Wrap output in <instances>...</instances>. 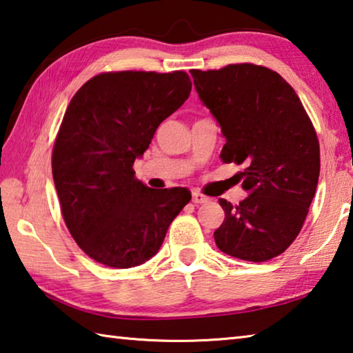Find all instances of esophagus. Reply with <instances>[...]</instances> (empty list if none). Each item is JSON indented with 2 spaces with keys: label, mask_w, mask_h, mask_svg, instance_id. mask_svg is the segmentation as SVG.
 <instances>
[{
  "label": "esophagus",
  "mask_w": 353,
  "mask_h": 353,
  "mask_svg": "<svg viewBox=\"0 0 353 353\" xmlns=\"http://www.w3.org/2000/svg\"><path fill=\"white\" fill-rule=\"evenodd\" d=\"M192 201L195 203V205H203V203H208L209 199L206 195H203L200 192H196V190H194L192 192Z\"/></svg>",
  "instance_id": "obj_1"
}]
</instances>
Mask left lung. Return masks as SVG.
Instances as JSON below:
<instances>
[{"label": "left lung", "instance_id": "1", "mask_svg": "<svg viewBox=\"0 0 353 353\" xmlns=\"http://www.w3.org/2000/svg\"><path fill=\"white\" fill-rule=\"evenodd\" d=\"M200 101L221 128L223 163L248 196L232 206L220 199L225 220L214 232L225 254L265 262L298 237L319 178V142L298 94L268 68L242 63L190 71Z\"/></svg>", "mask_w": 353, "mask_h": 353}]
</instances>
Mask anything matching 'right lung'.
<instances>
[{
	"mask_svg": "<svg viewBox=\"0 0 353 353\" xmlns=\"http://www.w3.org/2000/svg\"><path fill=\"white\" fill-rule=\"evenodd\" d=\"M190 90L183 71L105 72L68 105L52 176L68 230L96 262L132 268L152 259L192 199L186 188H147L133 170L159 123L188 101Z\"/></svg>",
	"mask_w": 353,
	"mask_h": 353,
	"instance_id": "obj_1",
	"label": "right lung"
}]
</instances>
